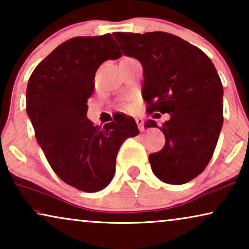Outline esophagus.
<instances>
[{"instance_id":"1","label":"esophagus","mask_w":249,"mask_h":249,"mask_svg":"<svg viewBox=\"0 0 249 249\" xmlns=\"http://www.w3.org/2000/svg\"><path fill=\"white\" fill-rule=\"evenodd\" d=\"M136 124H137L139 130H141V131H144L145 130V128H144V120H142V118L136 119Z\"/></svg>"}]
</instances>
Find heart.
<instances>
[{"label":"heart","mask_w":249,"mask_h":249,"mask_svg":"<svg viewBox=\"0 0 249 249\" xmlns=\"http://www.w3.org/2000/svg\"><path fill=\"white\" fill-rule=\"evenodd\" d=\"M134 107H135V100H134V98H128L127 102L124 103V107L127 108V110H131V108Z\"/></svg>","instance_id":"heart-1"}]
</instances>
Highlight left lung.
Instances as JSON below:
<instances>
[{"label":"left lung","mask_w":249,"mask_h":249,"mask_svg":"<svg viewBox=\"0 0 249 249\" xmlns=\"http://www.w3.org/2000/svg\"><path fill=\"white\" fill-rule=\"evenodd\" d=\"M122 53L142 66L147 112L169 113L161 130L165 145L149 154L154 175L182 185L209 164L223 124V87L210 57L178 36L163 32L114 33ZM145 127H158L154 120Z\"/></svg>","instance_id":"8db88e82"}]
</instances>
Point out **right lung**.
<instances>
[{"label": "right lung", "mask_w": 249, "mask_h": 249, "mask_svg": "<svg viewBox=\"0 0 249 249\" xmlns=\"http://www.w3.org/2000/svg\"><path fill=\"white\" fill-rule=\"evenodd\" d=\"M121 52L110 34L74 37L33 71L26 91L27 114L51 168L74 188L95 193L111 182L119 148L139 134L135 119L120 114L103 128L87 119L95 72Z\"/></svg>", "instance_id": "add662e5"}]
</instances>
